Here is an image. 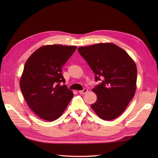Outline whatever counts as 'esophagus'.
I'll return each instance as SVG.
<instances>
[{
  "mask_svg": "<svg viewBox=\"0 0 158 158\" xmlns=\"http://www.w3.org/2000/svg\"><path fill=\"white\" fill-rule=\"evenodd\" d=\"M87 92H88V89L84 88L83 90H79V94H85Z\"/></svg>",
  "mask_w": 158,
  "mask_h": 158,
  "instance_id": "esophagus-1",
  "label": "esophagus"
}]
</instances>
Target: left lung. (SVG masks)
I'll return each instance as SVG.
<instances>
[{
    "label": "left lung",
    "instance_id": "8db88e82",
    "mask_svg": "<svg viewBox=\"0 0 158 158\" xmlns=\"http://www.w3.org/2000/svg\"><path fill=\"white\" fill-rule=\"evenodd\" d=\"M78 52L95 74V81H99L92 89L97 100L91 107L102 119L117 118L135 96L137 79L135 62L113 43L81 47Z\"/></svg>",
    "mask_w": 158,
    "mask_h": 158
}]
</instances>
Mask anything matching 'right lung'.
I'll return each mask as SVG.
<instances>
[{
    "label": "right lung",
    "mask_w": 158,
    "mask_h": 158,
    "mask_svg": "<svg viewBox=\"0 0 158 158\" xmlns=\"http://www.w3.org/2000/svg\"><path fill=\"white\" fill-rule=\"evenodd\" d=\"M76 49V46H43L26 61L20 89L30 108L40 118L57 119L73 98L71 90L61 85L65 83L62 70Z\"/></svg>",
    "instance_id": "add662e5"
}]
</instances>
